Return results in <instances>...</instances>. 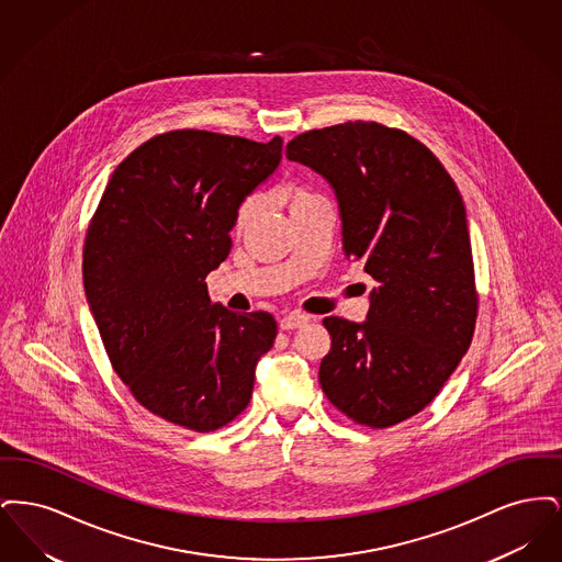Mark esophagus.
I'll return each mask as SVG.
<instances>
[{"mask_svg":"<svg viewBox=\"0 0 562 562\" xmlns=\"http://www.w3.org/2000/svg\"><path fill=\"white\" fill-rule=\"evenodd\" d=\"M310 322L307 316H303V314H289V316H284L282 321H280V328H284V330H293V328H301V326H305Z\"/></svg>","mask_w":562,"mask_h":562,"instance_id":"1","label":"esophagus"}]
</instances>
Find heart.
I'll return each mask as SVG.
<instances>
[{
  "label": "heart",
  "mask_w": 562,
  "mask_h": 562,
  "mask_svg": "<svg viewBox=\"0 0 562 562\" xmlns=\"http://www.w3.org/2000/svg\"><path fill=\"white\" fill-rule=\"evenodd\" d=\"M316 200H322L321 195L314 189L301 186V183L286 186V188L280 191V202L291 211V214L301 211L303 206H307V204H312ZM255 211H257V198H246L241 202L240 209H238V214H236V229L238 232L248 225V221L252 218Z\"/></svg>",
  "instance_id": "b5f03b06"
}]
</instances>
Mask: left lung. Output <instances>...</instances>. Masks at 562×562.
<instances>
[{"label":"left lung","instance_id":"1","mask_svg":"<svg viewBox=\"0 0 562 562\" xmlns=\"http://www.w3.org/2000/svg\"><path fill=\"white\" fill-rule=\"evenodd\" d=\"M286 158L335 189L346 257L379 282L367 321L324 318L322 390L360 426H396L438 396L474 337L479 294L461 193L424 143L376 122L299 134Z\"/></svg>","mask_w":562,"mask_h":562}]
</instances>
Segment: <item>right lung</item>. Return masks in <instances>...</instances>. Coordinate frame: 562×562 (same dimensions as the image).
Returning <instances> with one entry per match:
<instances>
[{"label":"right lung","instance_id":"right-lung-1","mask_svg":"<svg viewBox=\"0 0 562 562\" xmlns=\"http://www.w3.org/2000/svg\"><path fill=\"white\" fill-rule=\"evenodd\" d=\"M282 160L257 143L172 131L136 147L103 191L83 241V291L113 371L161 419L214 431L248 406L278 326L211 303L246 195Z\"/></svg>","mask_w":562,"mask_h":562}]
</instances>
